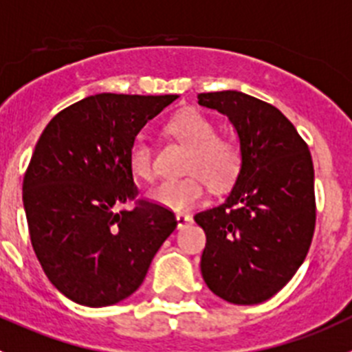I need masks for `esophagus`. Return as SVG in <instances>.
Wrapping results in <instances>:
<instances>
[{
	"label": "esophagus",
	"mask_w": 352,
	"mask_h": 352,
	"mask_svg": "<svg viewBox=\"0 0 352 352\" xmlns=\"http://www.w3.org/2000/svg\"><path fill=\"white\" fill-rule=\"evenodd\" d=\"M175 219H177V228H184V226H188V224L191 223L192 217L189 214H184V212H179V214L175 215Z\"/></svg>",
	"instance_id": "34e87169"
}]
</instances>
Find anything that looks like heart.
<instances>
[{"label": "heart", "instance_id": "b5f03b06", "mask_svg": "<svg viewBox=\"0 0 352 352\" xmlns=\"http://www.w3.org/2000/svg\"><path fill=\"white\" fill-rule=\"evenodd\" d=\"M166 129L191 147L184 166L188 177L164 180L151 189L148 198L153 201L170 210H188L204 198L205 182L212 189H226L235 182L242 168V148L235 138L215 135L217 129L207 116L195 109H184L170 119ZM128 166L138 179H154L153 147L144 137H138L129 147Z\"/></svg>", "mask_w": 352, "mask_h": 352}]
</instances>
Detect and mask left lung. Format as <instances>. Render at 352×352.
Returning <instances> with one entry per match:
<instances>
[{
	"instance_id": "left-lung-1",
	"label": "left lung",
	"mask_w": 352,
	"mask_h": 352,
	"mask_svg": "<svg viewBox=\"0 0 352 352\" xmlns=\"http://www.w3.org/2000/svg\"><path fill=\"white\" fill-rule=\"evenodd\" d=\"M198 103L228 116L242 148L226 201L195 215L207 235L201 275L219 298L254 305L283 289L309 252L314 164L298 131L270 103L239 91L201 93Z\"/></svg>"
}]
</instances>
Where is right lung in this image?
Here are the masks:
<instances>
[{"mask_svg": "<svg viewBox=\"0 0 352 352\" xmlns=\"http://www.w3.org/2000/svg\"><path fill=\"white\" fill-rule=\"evenodd\" d=\"M177 94L101 93L52 117L22 182L33 251L50 283L85 307H107L140 287L177 228L163 205L138 199L128 153L140 129Z\"/></svg>", "mask_w": 352, "mask_h": 352, "instance_id": "1", "label": "right lung"}]
</instances>
